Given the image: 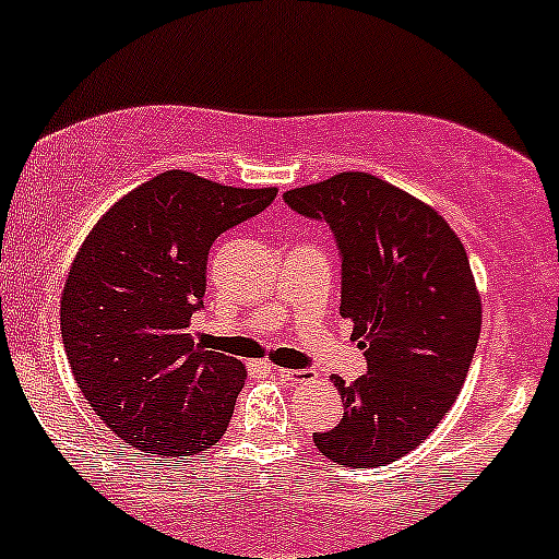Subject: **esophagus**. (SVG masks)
Returning <instances> with one entry per match:
<instances>
[{"mask_svg":"<svg viewBox=\"0 0 559 559\" xmlns=\"http://www.w3.org/2000/svg\"><path fill=\"white\" fill-rule=\"evenodd\" d=\"M275 373H278L284 382H292V384H310L318 379V373L310 369H284V366H281V369H275Z\"/></svg>","mask_w":559,"mask_h":559,"instance_id":"obj_1","label":"esophagus"}]
</instances>
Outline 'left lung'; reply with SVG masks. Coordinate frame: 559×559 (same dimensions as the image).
Segmentation results:
<instances>
[{"mask_svg": "<svg viewBox=\"0 0 559 559\" xmlns=\"http://www.w3.org/2000/svg\"><path fill=\"white\" fill-rule=\"evenodd\" d=\"M326 219L342 251V318L369 373L340 390L345 416L318 451L353 469L384 467L425 443L464 388L483 305L467 249L432 206L369 171H340L284 193Z\"/></svg>", "mask_w": 559, "mask_h": 559, "instance_id": "obj_1", "label": "left lung"}]
</instances>
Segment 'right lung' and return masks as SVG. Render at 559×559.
Masks as SVG:
<instances>
[{"label": "right lung", "instance_id": "right-lung-1", "mask_svg": "<svg viewBox=\"0 0 559 559\" xmlns=\"http://www.w3.org/2000/svg\"><path fill=\"white\" fill-rule=\"evenodd\" d=\"M275 193L162 171L121 195L73 257L60 297L71 373L132 449L175 462L223 440L247 366L195 345L190 318L204 299L214 238Z\"/></svg>", "mask_w": 559, "mask_h": 559}]
</instances>
